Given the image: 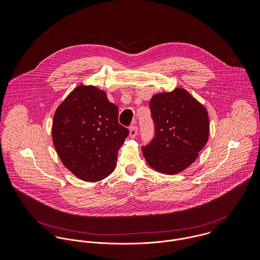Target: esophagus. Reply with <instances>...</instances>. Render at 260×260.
Here are the masks:
<instances>
[{"label":"esophagus","instance_id":"1","mask_svg":"<svg viewBox=\"0 0 260 260\" xmlns=\"http://www.w3.org/2000/svg\"><path fill=\"white\" fill-rule=\"evenodd\" d=\"M137 132H138V127H137L136 125L131 126V128H130V137H131V138L136 137Z\"/></svg>","mask_w":260,"mask_h":260}]
</instances>
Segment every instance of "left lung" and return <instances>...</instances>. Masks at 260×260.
Wrapping results in <instances>:
<instances>
[{
    "label": "left lung",
    "instance_id": "1",
    "mask_svg": "<svg viewBox=\"0 0 260 260\" xmlns=\"http://www.w3.org/2000/svg\"><path fill=\"white\" fill-rule=\"evenodd\" d=\"M149 107L154 136L142 145L149 165L166 174L187 168L205 146L209 135L206 109L184 89L152 97Z\"/></svg>",
    "mask_w": 260,
    "mask_h": 260
}]
</instances>
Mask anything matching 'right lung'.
I'll return each instance as SVG.
<instances>
[{"label":"right lung","instance_id":"right-lung-1","mask_svg":"<svg viewBox=\"0 0 260 260\" xmlns=\"http://www.w3.org/2000/svg\"><path fill=\"white\" fill-rule=\"evenodd\" d=\"M118 107L106 93L80 85L55 112L52 134L63 164L85 181L110 175L129 129L118 122Z\"/></svg>","mask_w":260,"mask_h":260}]
</instances>
